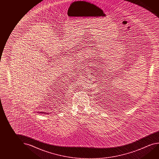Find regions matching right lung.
Instances as JSON below:
<instances>
[{
  "label": "right lung",
  "mask_w": 159,
  "mask_h": 159,
  "mask_svg": "<svg viewBox=\"0 0 159 159\" xmlns=\"http://www.w3.org/2000/svg\"><path fill=\"white\" fill-rule=\"evenodd\" d=\"M42 112H40V113H42Z\"/></svg>",
  "instance_id": "add662e5"
}]
</instances>
